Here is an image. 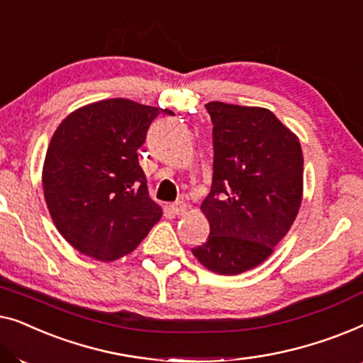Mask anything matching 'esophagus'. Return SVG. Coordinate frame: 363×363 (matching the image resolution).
Returning <instances> with one entry per match:
<instances>
[{
    "label": "esophagus",
    "instance_id": "obj_1",
    "mask_svg": "<svg viewBox=\"0 0 363 363\" xmlns=\"http://www.w3.org/2000/svg\"><path fill=\"white\" fill-rule=\"evenodd\" d=\"M170 210H172V213H175V215H182V213H185V210H186V203L182 200L172 203Z\"/></svg>",
    "mask_w": 363,
    "mask_h": 363
}]
</instances>
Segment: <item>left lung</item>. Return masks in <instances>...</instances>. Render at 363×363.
<instances>
[{"label": "left lung", "mask_w": 363, "mask_h": 363, "mask_svg": "<svg viewBox=\"0 0 363 363\" xmlns=\"http://www.w3.org/2000/svg\"><path fill=\"white\" fill-rule=\"evenodd\" d=\"M213 182L201 203L210 236L193 255L218 274L261 264L287 235L302 200L301 143L267 108L210 102Z\"/></svg>", "instance_id": "left-lung-1"}]
</instances>
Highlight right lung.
Returning <instances> with one entry per match:
<instances>
[{"label":"right lung","mask_w":363,"mask_h":363,"mask_svg":"<svg viewBox=\"0 0 363 363\" xmlns=\"http://www.w3.org/2000/svg\"><path fill=\"white\" fill-rule=\"evenodd\" d=\"M162 112L108 99L72 112L54 132L43 168L44 198L59 233L82 255L118 259L160 220L138 148Z\"/></svg>","instance_id":"1"}]
</instances>
